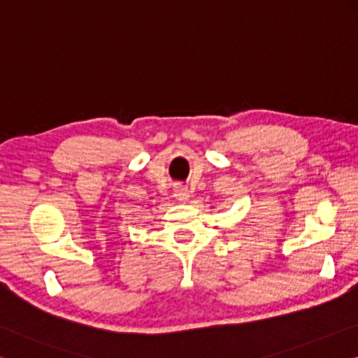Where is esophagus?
Masks as SVG:
<instances>
[{"label": "esophagus", "mask_w": 358, "mask_h": 358, "mask_svg": "<svg viewBox=\"0 0 358 358\" xmlns=\"http://www.w3.org/2000/svg\"><path fill=\"white\" fill-rule=\"evenodd\" d=\"M174 198L179 199V201H189L190 198V192H189V187L187 185H178L174 189Z\"/></svg>", "instance_id": "1"}]
</instances>
